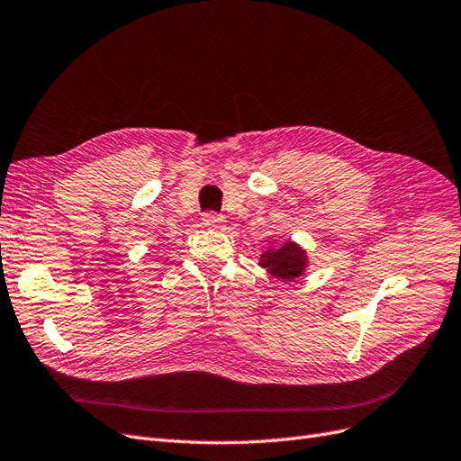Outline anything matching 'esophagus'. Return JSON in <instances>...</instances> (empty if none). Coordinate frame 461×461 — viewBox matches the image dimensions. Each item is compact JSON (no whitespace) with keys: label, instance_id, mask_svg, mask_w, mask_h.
Returning <instances> with one entry per match:
<instances>
[{"label":"esophagus","instance_id":"esophagus-1","mask_svg":"<svg viewBox=\"0 0 461 461\" xmlns=\"http://www.w3.org/2000/svg\"><path fill=\"white\" fill-rule=\"evenodd\" d=\"M203 221H204V226L211 228V230H220V228H224V224H226L224 216L218 214V212H207V214H204Z\"/></svg>","mask_w":461,"mask_h":461}]
</instances>
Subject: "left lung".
<instances>
[{
  "mask_svg": "<svg viewBox=\"0 0 461 461\" xmlns=\"http://www.w3.org/2000/svg\"><path fill=\"white\" fill-rule=\"evenodd\" d=\"M260 264L271 276L283 281H293L302 276L305 267V252L294 243H285L281 249L264 252Z\"/></svg>",
  "mask_w": 461,
  "mask_h": 461,
  "instance_id": "obj_1",
  "label": "left lung"
}]
</instances>
